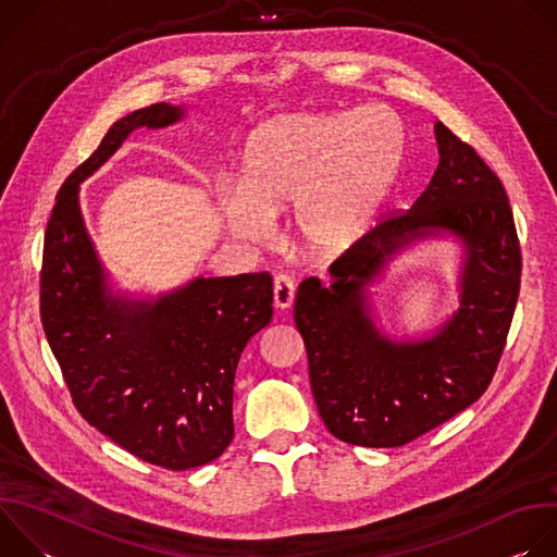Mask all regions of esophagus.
I'll return each mask as SVG.
<instances>
[{
    "label": "esophagus",
    "mask_w": 557,
    "mask_h": 557,
    "mask_svg": "<svg viewBox=\"0 0 557 557\" xmlns=\"http://www.w3.org/2000/svg\"><path fill=\"white\" fill-rule=\"evenodd\" d=\"M273 299L277 308H290L293 299H295V282L288 275H275L273 280Z\"/></svg>",
    "instance_id": "esophagus-1"
}]
</instances>
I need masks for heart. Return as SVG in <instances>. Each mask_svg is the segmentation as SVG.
<instances>
[{
    "mask_svg": "<svg viewBox=\"0 0 557 557\" xmlns=\"http://www.w3.org/2000/svg\"><path fill=\"white\" fill-rule=\"evenodd\" d=\"M406 156V129L383 108L286 114L245 143L237 194L222 202L226 226L247 243L293 206L297 243L320 256L348 249L370 226Z\"/></svg>",
    "mask_w": 557,
    "mask_h": 557,
    "instance_id": "1",
    "label": "heart"
}]
</instances>
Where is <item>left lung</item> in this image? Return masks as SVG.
<instances>
[{
    "label": "left lung",
    "instance_id": "left-lung-1",
    "mask_svg": "<svg viewBox=\"0 0 557 557\" xmlns=\"http://www.w3.org/2000/svg\"><path fill=\"white\" fill-rule=\"evenodd\" d=\"M441 161L410 209L383 215L333 264V286L299 284L293 317L329 432L361 447H401L449 421L490 387L520 293L522 253L500 178L436 123ZM436 227L468 245L463 301L432 341L394 345L371 326L362 286L382 258Z\"/></svg>",
    "mask_w": 557,
    "mask_h": 557
}]
</instances>
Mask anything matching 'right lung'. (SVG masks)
<instances>
[{
    "label": "right lung",
    "instance_id": "obj_1",
    "mask_svg": "<svg viewBox=\"0 0 557 557\" xmlns=\"http://www.w3.org/2000/svg\"><path fill=\"white\" fill-rule=\"evenodd\" d=\"M181 114L153 103L110 127L57 194L39 273L41 326L78 414L132 456L172 471L228 447L235 368L271 322L273 277H200L156 304L114 301L76 194L132 129L165 127Z\"/></svg>",
    "mask_w": 557,
    "mask_h": 557
}]
</instances>
